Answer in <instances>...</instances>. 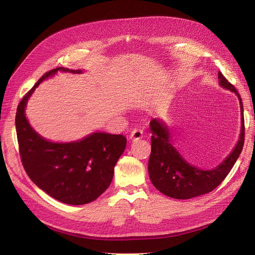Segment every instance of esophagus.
Returning a JSON list of instances; mask_svg holds the SVG:
<instances>
[{
	"label": "esophagus",
	"mask_w": 255,
	"mask_h": 255,
	"mask_svg": "<svg viewBox=\"0 0 255 255\" xmlns=\"http://www.w3.org/2000/svg\"><path fill=\"white\" fill-rule=\"evenodd\" d=\"M142 130H140V129H134V130H132V132H131V134H130V139L131 140H133V141H135V140H137V139H140V138H142V136H143V134H142Z\"/></svg>",
	"instance_id": "obj_1"
}]
</instances>
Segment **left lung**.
<instances>
[{"mask_svg":"<svg viewBox=\"0 0 255 255\" xmlns=\"http://www.w3.org/2000/svg\"><path fill=\"white\" fill-rule=\"evenodd\" d=\"M219 84L236 93L240 100L242 127L240 139L234 151L216 168L203 170L185 161L180 153L170 143L167 127L157 119L150 123L152 131V150L149 159V176L156 188L165 195L177 199H188L209 193L221 184L235 165L242 152L245 138L243 103L237 89L221 72L218 73Z\"/></svg>","mask_w":255,"mask_h":255,"instance_id":"obj_1","label":"left lung"}]
</instances>
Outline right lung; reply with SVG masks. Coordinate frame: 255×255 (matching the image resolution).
<instances>
[{"label":"right lung","instance_id":"1","mask_svg":"<svg viewBox=\"0 0 255 255\" xmlns=\"http://www.w3.org/2000/svg\"><path fill=\"white\" fill-rule=\"evenodd\" d=\"M80 73L63 67L44 73L19 102L15 126L21 163L30 179L51 197L67 205L93 202L109 188L115 165L123 154L127 139L121 134L96 132L69 142H50L32 129L24 109L35 88L58 71Z\"/></svg>","mask_w":255,"mask_h":255}]
</instances>
